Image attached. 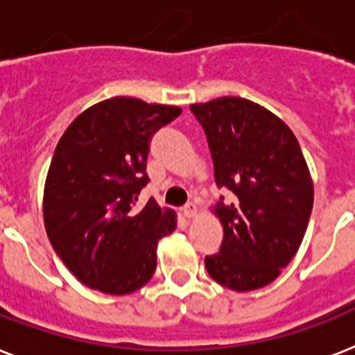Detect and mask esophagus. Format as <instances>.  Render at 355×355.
<instances>
[{
  "instance_id": "obj_1",
  "label": "esophagus",
  "mask_w": 355,
  "mask_h": 355,
  "mask_svg": "<svg viewBox=\"0 0 355 355\" xmlns=\"http://www.w3.org/2000/svg\"><path fill=\"white\" fill-rule=\"evenodd\" d=\"M182 215L186 218H195V217H197V215H198L197 204H193V202L186 204V206L182 207Z\"/></svg>"
}]
</instances>
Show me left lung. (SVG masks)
Listing matches in <instances>:
<instances>
[{
	"mask_svg": "<svg viewBox=\"0 0 355 355\" xmlns=\"http://www.w3.org/2000/svg\"><path fill=\"white\" fill-rule=\"evenodd\" d=\"M204 128L215 182L233 193L213 213L224 230L206 257L213 281L252 292L279 277L297 253L313 206V182L292 129L246 98L189 105Z\"/></svg>",
	"mask_w": 355,
	"mask_h": 355,
	"instance_id": "1",
	"label": "left lung"
}]
</instances>
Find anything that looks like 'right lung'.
<instances>
[{
	"label": "right lung",
	"mask_w": 355,
	"mask_h": 355,
	"mask_svg": "<svg viewBox=\"0 0 355 355\" xmlns=\"http://www.w3.org/2000/svg\"><path fill=\"white\" fill-rule=\"evenodd\" d=\"M182 112L116 96L94 103L65 129L43 191L54 252L85 286L111 295L142 288L157 270L158 241L177 227L173 209L137 206L148 184L153 132Z\"/></svg>",
	"instance_id": "1"
}]
</instances>
